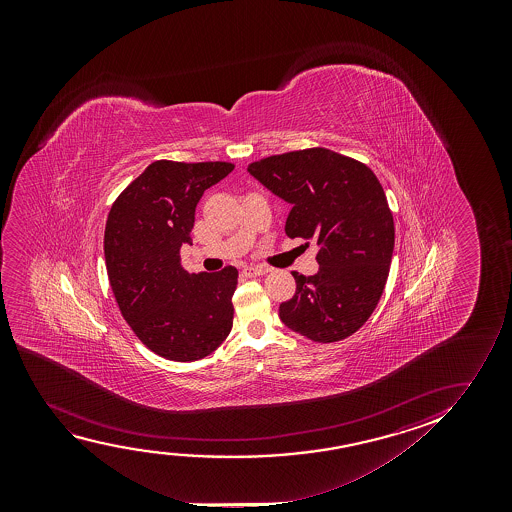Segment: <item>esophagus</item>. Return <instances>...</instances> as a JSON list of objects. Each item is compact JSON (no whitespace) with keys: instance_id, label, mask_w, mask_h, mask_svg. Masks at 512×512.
Wrapping results in <instances>:
<instances>
[{"instance_id":"34e87169","label":"esophagus","mask_w":512,"mask_h":512,"mask_svg":"<svg viewBox=\"0 0 512 512\" xmlns=\"http://www.w3.org/2000/svg\"><path fill=\"white\" fill-rule=\"evenodd\" d=\"M266 273V267L248 266L243 269V274H245L246 278H257V276H262V274Z\"/></svg>"}]
</instances>
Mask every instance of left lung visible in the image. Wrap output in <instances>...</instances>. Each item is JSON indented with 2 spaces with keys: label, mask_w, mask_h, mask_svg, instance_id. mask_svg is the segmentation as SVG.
Masks as SVG:
<instances>
[{
  "label": "left lung",
  "mask_w": 512,
  "mask_h": 512,
  "mask_svg": "<svg viewBox=\"0 0 512 512\" xmlns=\"http://www.w3.org/2000/svg\"><path fill=\"white\" fill-rule=\"evenodd\" d=\"M248 173L292 206L288 238L315 241L318 273L294 274L281 322L316 343H336L364 325L390 273L395 227L385 190L362 162L308 148L252 162Z\"/></svg>",
  "instance_id": "left-lung-1"
}]
</instances>
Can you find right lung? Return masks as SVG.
Masks as SVG:
<instances>
[{"mask_svg": "<svg viewBox=\"0 0 512 512\" xmlns=\"http://www.w3.org/2000/svg\"><path fill=\"white\" fill-rule=\"evenodd\" d=\"M231 162L155 161L108 213L105 260L120 313L148 350L175 362L208 357L229 336L238 269L189 274L180 262L204 190Z\"/></svg>", "mask_w": 512, "mask_h": 512, "instance_id": "right-lung-1", "label": "right lung"}]
</instances>
